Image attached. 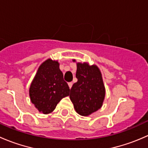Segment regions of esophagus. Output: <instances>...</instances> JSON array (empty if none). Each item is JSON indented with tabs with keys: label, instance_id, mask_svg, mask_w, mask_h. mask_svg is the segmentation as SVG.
Masks as SVG:
<instances>
[{
	"label": "esophagus",
	"instance_id": "obj_1",
	"mask_svg": "<svg viewBox=\"0 0 148 148\" xmlns=\"http://www.w3.org/2000/svg\"><path fill=\"white\" fill-rule=\"evenodd\" d=\"M68 85H69V86L70 89H71V86H72V85H73V83L72 82H69L68 83Z\"/></svg>",
	"mask_w": 148,
	"mask_h": 148
}]
</instances>
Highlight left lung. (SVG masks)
I'll return each mask as SVG.
<instances>
[{
	"instance_id": "8db88e82",
	"label": "left lung",
	"mask_w": 148,
	"mask_h": 148,
	"mask_svg": "<svg viewBox=\"0 0 148 148\" xmlns=\"http://www.w3.org/2000/svg\"><path fill=\"white\" fill-rule=\"evenodd\" d=\"M76 77L78 81L73 84L69 98L76 112L86 117L99 110L103 104L106 91L102 73L97 65L77 62Z\"/></svg>"
}]
</instances>
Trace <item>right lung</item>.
I'll return each instance as SVG.
<instances>
[{
  "label": "right lung",
  "mask_w": 148,
  "mask_h": 148,
  "mask_svg": "<svg viewBox=\"0 0 148 148\" xmlns=\"http://www.w3.org/2000/svg\"><path fill=\"white\" fill-rule=\"evenodd\" d=\"M69 91L59 62L48 59L39 66L31 82L29 97L38 111L47 114L55 110L62 98L69 96Z\"/></svg>",
  "instance_id": "add662e5"
}]
</instances>
